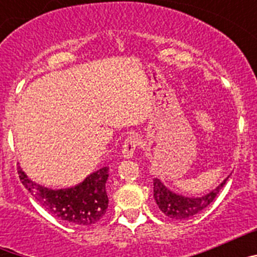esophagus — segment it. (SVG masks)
I'll use <instances>...</instances> for the list:
<instances>
[{
	"mask_svg": "<svg viewBox=\"0 0 257 257\" xmlns=\"http://www.w3.org/2000/svg\"><path fill=\"white\" fill-rule=\"evenodd\" d=\"M139 143H140L139 136L135 135V134H130V135L127 136L123 142V147H122V156H123L124 158H133L134 153H135Z\"/></svg>",
	"mask_w": 257,
	"mask_h": 257,
	"instance_id": "1",
	"label": "esophagus"
}]
</instances>
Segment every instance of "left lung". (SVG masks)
Listing matches in <instances>:
<instances>
[{
	"instance_id": "obj_1",
	"label": "left lung",
	"mask_w": 257,
	"mask_h": 257,
	"mask_svg": "<svg viewBox=\"0 0 257 257\" xmlns=\"http://www.w3.org/2000/svg\"><path fill=\"white\" fill-rule=\"evenodd\" d=\"M226 180L228 179H225L219 187L211 190L206 196L199 197V198H189V197L179 196L176 193L169 190L161 183L160 179H153L154 199H156L158 208L162 211L165 216L174 220L189 219L212 203Z\"/></svg>"
}]
</instances>
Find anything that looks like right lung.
<instances>
[{"label": "right lung", "mask_w": 257, "mask_h": 257, "mask_svg": "<svg viewBox=\"0 0 257 257\" xmlns=\"http://www.w3.org/2000/svg\"><path fill=\"white\" fill-rule=\"evenodd\" d=\"M108 170V167H101L76 187L58 190L36 184L20 167H18V174L23 185L45 210L70 225L88 226L96 224L108 208L105 189Z\"/></svg>", "instance_id": "obj_1"}]
</instances>
